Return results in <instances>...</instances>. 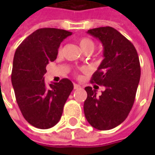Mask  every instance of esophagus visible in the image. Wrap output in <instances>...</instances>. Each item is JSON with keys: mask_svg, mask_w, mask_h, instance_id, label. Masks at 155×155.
I'll list each match as a JSON object with an SVG mask.
<instances>
[{"mask_svg": "<svg viewBox=\"0 0 155 155\" xmlns=\"http://www.w3.org/2000/svg\"><path fill=\"white\" fill-rule=\"evenodd\" d=\"M80 88H81V85H80V84H74V89H75V90H77V89H80Z\"/></svg>", "mask_w": 155, "mask_h": 155, "instance_id": "34e87169", "label": "esophagus"}]
</instances>
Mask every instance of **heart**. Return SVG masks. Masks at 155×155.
<instances>
[{"instance_id":"b5f03b06","label":"heart","mask_w":155,"mask_h":155,"mask_svg":"<svg viewBox=\"0 0 155 155\" xmlns=\"http://www.w3.org/2000/svg\"><path fill=\"white\" fill-rule=\"evenodd\" d=\"M79 45L81 46V50L84 51V52H86V51H93L94 49V41L91 40V39L86 38V37H84V38H81L80 41H79ZM61 51H62V47L59 48V54H61Z\"/></svg>"}]
</instances>
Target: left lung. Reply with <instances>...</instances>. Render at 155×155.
<instances>
[{
  "mask_svg": "<svg viewBox=\"0 0 155 155\" xmlns=\"http://www.w3.org/2000/svg\"><path fill=\"white\" fill-rule=\"evenodd\" d=\"M87 33L104 46V60L91 82L105 89L98 96L91 86L84 88V115L95 129L111 130L124 121L133 107L140 79V59L134 45L113 27L91 29Z\"/></svg>",
  "mask_w": 155,
  "mask_h": 155,
  "instance_id": "8db88e82",
  "label": "left lung"
}]
</instances>
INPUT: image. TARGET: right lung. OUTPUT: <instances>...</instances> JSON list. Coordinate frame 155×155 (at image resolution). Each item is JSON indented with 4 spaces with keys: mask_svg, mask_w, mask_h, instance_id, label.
Returning a JSON list of instances; mask_svg holds the SVG:
<instances>
[{
    "mask_svg": "<svg viewBox=\"0 0 155 155\" xmlns=\"http://www.w3.org/2000/svg\"><path fill=\"white\" fill-rule=\"evenodd\" d=\"M71 35L61 29H39L15 51L12 73L15 99L22 115L35 128L50 129L59 122L74 88L68 79L47 85L44 78L46 65L56 59L60 45Z\"/></svg>",
    "mask_w": 155,
    "mask_h": 155,
    "instance_id": "1",
    "label": "right lung"
}]
</instances>
